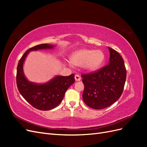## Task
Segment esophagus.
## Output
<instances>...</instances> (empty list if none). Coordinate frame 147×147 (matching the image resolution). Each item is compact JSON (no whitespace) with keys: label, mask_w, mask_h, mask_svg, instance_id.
I'll return each mask as SVG.
<instances>
[{"label":"esophagus","mask_w":147,"mask_h":147,"mask_svg":"<svg viewBox=\"0 0 147 147\" xmlns=\"http://www.w3.org/2000/svg\"><path fill=\"white\" fill-rule=\"evenodd\" d=\"M81 77L78 74H77L75 75V81H80L81 80Z\"/></svg>","instance_id":"34e87169"}]
</instances>
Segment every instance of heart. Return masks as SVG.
Instances as JSON below:
<instances>
[{"label":"heart","mask_w":147,"mask_h":147,"mask_svg":"<svg viewBox=\"0 0 147 147\" xmlns=\"http://www.w3.org/2000/svg\"><path fill=\"white\" fill-rule=\"evenodd\" d=\"M105 60L104 53L100 50L83 49L76 52L72 56L71 61L78 66L84 65L88 70L99 69Z\"/></svg>","instance_id":"obj_1"}]
</instances>
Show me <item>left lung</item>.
I'll return each instance as SVG.
<instances>
[{
  "label": "left lung",
  "mask_w": 147,
  "mask_h": 147,
  "mask_svg": "<svg viewBox=\"0 0 147 147\" xmlns=\"http://www.w3.org/2000/svg\"><path fill=\"white\" fill-rule=\"evenodd\" d=\"M109 63L94 72L82 74L83 99L91 108L103 109L117 101L121 96L126 79L124 60L119 53L108 47Z\"/></svg>",
  "instance_id": "1"
}]
</instances>
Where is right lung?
Listing matches in <instances>:
<instances>
[{
    "label": "right lung",
    "instance_id": "obj_1",
    "mask_svg": "<svg viewBox=\"0 0 147 147\" xmlns=\"http://www.w3.org/2000/svg\"><path fill=\"white\" fill-rule=\"evenodd\" d=\"M53 47L48 44H40L29 48L21 57L17 66L16 84L20 93L28 103L40 110H49L56 107L63 99L67 90L75 82L74 74L67 77L57 76L42 84L29 82L24 77L23 65L28 53Z\"/></svg>",
    "mask_w": 147,
    "mask_h": 147
}]
</instances>
